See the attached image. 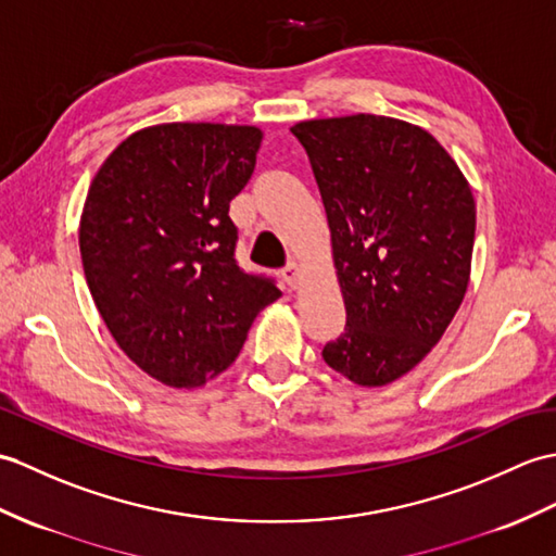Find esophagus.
Segmentation results:
<instances>
[{"label": "esophagus", "instance_id": "esophagus-1", "mask_svg": "<svg viewBox=\"0 0 556 556\" xmlns=\"http://www.w3.org/2000/svg\"><path fill=\"white\" fill-rule=\"evenodd\" d=\"M281 279L287 281L291 289H299V283H301V267L295 265V263H289L287 267H281Z\"/></svg>", "mask_w": 556, "mask_h": 556}]
</instances>
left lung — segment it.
Returning a JSON list of instances; mask_svg holds the SVG:
<instances>
[{
    "instance_id": "8db88e82",
    "label": "left lung",
    "mask_w": 556,
    "mask_h": 556,
    "mask_svg": "<svg viewBox=\"0 0 556 556\" xmlns=\"http://www.w3.org/2000/svg\"><path fill=\"white\" fill-rule=\"evenodd\" d=\"M331 229L345 331L321 351L357 386H386L441 341L469 287L476 203L417 125L357 113L291 127Z\"/></svg>"
}]
</instances>
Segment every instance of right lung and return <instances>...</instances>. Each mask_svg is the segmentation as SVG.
Returning a JSON list of instances; mask_svg holds the SVG:
<instances>
[{"label": "right lung", "instance_id": "right-lung-1", "mask_svg": "<svg viewBox=\"0 0 556 556\" xmlns=\"http://www.w3.org/2000/svg\"><path fill=\"white\" fill-rule=\"evenodd\" d=\"M263 132L165 123L121 141L87 191L80 255L111 337L149 377L197 389L235 363L255 315L281 291L239 267L229 201Z\"/></svg>", "mask_w": 556, "mask_h": 556}]
</instances>
